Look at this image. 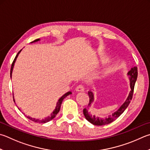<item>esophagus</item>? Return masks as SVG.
<instances>
[{"mask_svg":"<svg viewBox=\"0 0 150 150\" xmlns=\"http://www.w3.org/2000/svg\"><path fill=\"white\" fill-rule=\"evenodd\" d=\"M75 91L77 92H83L84 91V88L83 85H82V84H79V85H78L75 88Z\"/></svg>","mask_w":150,"mask_h":150,"instance_id":"1","label":"esophagus"}]
</instances>
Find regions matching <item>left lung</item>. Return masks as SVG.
Wrapping results in <instances>:
<instances>
[{
    "mask_svg": "<svg viewBox=\"0 0 150 150\" xmlns=\"http://www.w3.org/2000/svg\"><path fill=\"white\" fill-rule=\"evenodd\" d=\"M127 75L129 77L130 86V88H131V91H130L127 100H125V102L123 103H122L121 107L119 108L116 111H115V112L113 113L112 115H109L108 117L101 118L100 117H96L95 115H92L91 114V112H88L89 108H91L92 102H94V98L93 92L91 91L88 92V94L89 96V103H88V107L86 108H84L83 110V114L87 121H89L91 123L93 124L94 125H96V126H102V125H105L111 123V122L115 121L117 118H118L124 112L125 110H126L127 108L129 106V103L130 102V100H131L132 98L134 84H135L136 81H137V77H138L137 67H134L131 68V69L128 72Z\"/></svg>",
    "mask_w": 150,
    "mask_h": 150,
    "instance_id": "left-lung-1",
    "label": "left lung"
}]
</instances>
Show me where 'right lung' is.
<instances>
[{"instance_id": "obj_1", "label": "right lung", "mask_w": 150, "mask_h": 150, "mask_svg": "<svg viewBox=\"0 0 150 150\" xmlns=\"http://www.w3.org/2000/svg\"><path fill=\"white\" fill-rule=\"evenodd\" d=\"M39 40H40V39H36V40H33V41L31 42V43L36 42H37V41H39ZM21 51V50L20 52H19L17 55H16V58H15V59H14V60H13V63H12V67H11V69H10V77H11V78H12V71H13V66H14V64H15V62H16V59H17L18 56V55H19V54L20 53ZM72 94V92H71V91H69V92H67V93L64 94L63 96H62L60 98H59V99L58 100V102H57V103H56V108H55V110H54L53 111V112L50 114V115H49V116L47 117H45V119H35V118H32V117H29V116L25 115L26 117L28 118L29 119H30V120H31L32 121L35 122H39V123H45V122H48V121H51L52 119H53L54 117H55L57 114H58V113L59 111V110H60L61 105H62V101H63V100L65 98L67 97V96H69V94ZM13 101H14V102H15L14 99H13ZM18 109H19V108H18ZM19 110H20V109H19ZM24 115H25V114H24Z\"/></svg>"}]
</instances>
